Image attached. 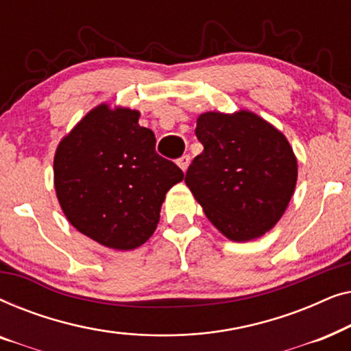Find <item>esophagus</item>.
<instances>
[{"mask_svg":"<svg viewBox=\"0 0 351 351\" xmlns=\"http://www.w3.org/2000/svg\"><path fill=\"white\" fill-rule=\"evenodd\" d=\"M177 165H179V167L182 171H186L189 169V166H190V155H184L182 158H179V161H177Z\"/></svg>","mask_w":351,"mask_h":351,"instance_id":"34e87169","label":"esophagus"}]
</instances>
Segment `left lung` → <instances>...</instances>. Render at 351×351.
Listing matches in <instances>:
<instances>
[{
    "mask_svg": "<svg viewBox=\"0 0 351 351\" xmlns=\"http://www.w3.org/2000/svg\"><path fill=\"white\" fill-rule=\"evenodd\" d=\"M195 132L204 150L185 184L206 217L232 241L263 237L295 190L297 158L286 136L247 110L201 113Z\"/></svg>",
    "mask_w": 351,
    "mask_h": 351,
    "instance_id": "left-lung-1",
    "label": "left lung"
}]
</instances>
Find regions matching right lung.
Instances as JSON below:
<instances>
[{
	"label": "right lung",
	"mask_w": 351,
	"mask_h": 351,
	"mask_svg": "<svg viewBox=\"0 0 351 351\" xmlns=\"http://www.w3.org/2000/svg\"><path fill=\"white\" fill-rule=\"evenodd\" d=\"M141 113L94 107L62 138L54 186L65 217L105 247L131 251L155 233L161 204L184 172L155 152V134Z\"/></svg>",
	"instance_id": "right-lung-1"
}]
</instances>
